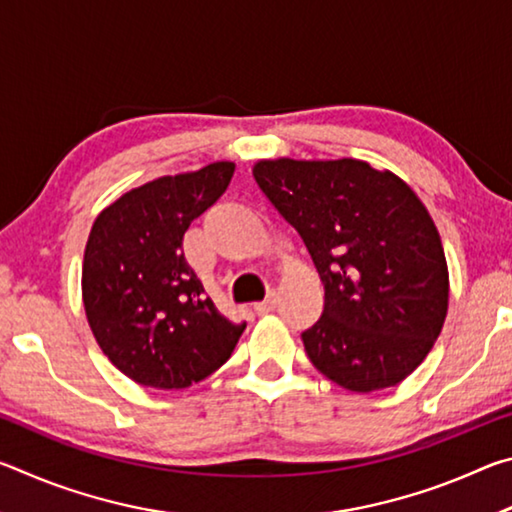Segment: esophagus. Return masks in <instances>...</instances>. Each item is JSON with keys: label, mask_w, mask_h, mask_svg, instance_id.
<instances>
[{"label": "esophagus", "mask_w": 512, "mask_h": 512, "mask_svg": "<svg viewBox=\"0 0 512 512\" xmlns=\"http://www.w3.org/2000/svg\"><path fill=\"white\" fill-rule=\"evenodd\" d=\"M275 305H277V293L273 291V293H268V298H266V300L257 302V305H255V311H257L259 316H262V314H268V311H273V309H275Z\"/></svg>", "instance_id": "1"}]
</instances>
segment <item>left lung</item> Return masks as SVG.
<instances>
[{"label": "left lung", "mask_w": 512, "mask_h": 512, "mask_svg": "<svg viewBox=\"0 0 512 512\" xmlns=\"http://www.w3.org/2000/svg\"><path fill=\"white\" fill-rule=\"evenodd\" d=\"M253 176L325 284L323 316L302 332L309 361L352 393L400 384L431 352L449 307L447 259L427 207L366 160H257Z\"/></svg>", "instance_id": "8db88e82"}]
</instances>
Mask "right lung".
Wrapping results in <instances>:
<instances>
[{"instance_id":"obj_1","label":"right lung","mask_w":512,"mask_h":512,"mask_svg":"<svg viewBox=\"0 0 512 512\" xmlns=\"http://www.w3.org/2000/svg\"><path fill=\"white\" fill-rule=\"evenodd\" d=\"M235 162L160 176L103 207L83 255L90 329L112 366L140 386L187 388L212 375L239 341L183 253L189 223L219 201Z\"/></svg>"}]
</instances>
